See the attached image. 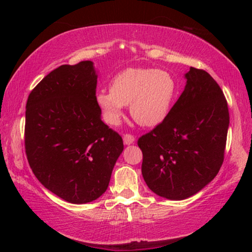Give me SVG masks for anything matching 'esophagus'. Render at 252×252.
Here are the masks:
<instances>
[{"instance_id":"1","label":"esophagus","mask_w":252,"mask_h":252,"mask_svg":"<svg viewBox=\"0 0 252 252\" xmlns=\"http://www.w3.org/2000/svg\"><path fill=\"white\" fill-rule=\"evenodd\" d=\"M123 139H124V143L128 144V146L135 142V137H134L132 134H125V135L123 136Z\"/></svg>"}]
</instances>
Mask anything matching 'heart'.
I'll list each match as a JSON object with an SVG mask.
<instances>
[{
    "instance_id": "1",
    "label": "heart",
    "mask_w": 252,
    "mask_h": 252,
    "mask_svg": "<svg viewBox=\"0 0 252 252\" xmlns=\"http://www.w3.org/2000/svg\"><path fill=\"white\" fill-rule=\"evenodd\" d=\"M177 94V82L166 71L126 68L113 78L111 89L96 94V102L105 120L117 124L125 105L140 125L153 127L166 118Z\"/></svg>"
}]
</instances>
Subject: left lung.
<instances>
[{"instance_id":"1","label":"left lung","mask_w":252,"mask_h":252,"mask_svg":"<svg viewBox=\"0 0 252 252\" xmlns=\"http://www.w3.org/2000/svg\"><path fill=\"white\" fill-rule=\"evenodd\" d=\"M185 77L166 118L137 140L147 186L173 201L195 195L218 174L229 126L227 101L215 79L195 67Z\"/></svg>"}]
</instances>
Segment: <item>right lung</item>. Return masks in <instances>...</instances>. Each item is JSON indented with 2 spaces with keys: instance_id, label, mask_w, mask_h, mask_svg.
<instances>
[{
  "instance_id": "1",
  "label": "right lung",
  "mask_w": 252,
  "mask_h": 252,
  "mask_svg": "<svg viewBox=\"0 0 252 252\" xmlns=\"http://www.w3.org/2000/svg\"><path fill=\"white\" fill-rule=\"evenodd\" d=\"M93 62L62 65L31 92L25 151L33 173L64 201L85 204L108 189L122 136L101 119Z\"/></svg>"
}]
</instances>
